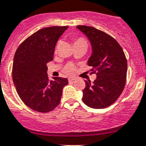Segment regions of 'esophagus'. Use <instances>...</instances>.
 Returning a JSON list of instances; mask_svg holds the SVG:
<instances>
[{"mask_svg": "<svg viewBox=\"0 0 146 146\" xmlns=\"http://www.w3.org/2000/svg\"><path fill=\"white\" fill-rule=\"evenodd\" d=\"M74 80H75L74 78H68V82H69V83H72V82L74 81Z\"/></svg>", "mask_w": 146, "mask_h": 146, "instance_id": "obj_1", "label": "esophagus"}]
</instances>
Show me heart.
<instances>
[{
    "instance_id": "1",
    "label": "heart",
    "mask_w": 146,
    "mask_h": 146,
    "mask_svg": "<svg viewBox=\"0 0 146 146\" xmlns=\"http://www.w3.org/2000/svg\"><path fill=\"white\" fill-rule=\"evenodd\" d=\"M60 44V41H58L57 43H56V49H55V50H57ZM74 44H86L88 45L87 41H86L84 38H81V37H80V38H75V40H74ZM75 66H74V64H72V63H68V64H67L65 66L64 68H63V69H62V72H64L66 74H67V75H72V74H74V73H75Z\"/></svg>"
}]
</instances>
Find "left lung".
Wrapping results in <instances>:
<instances>
[{"label": "left lung", "instance_id": "1", "mask_svg": "<svg viewBox=\"0 0 146 146\" xmlns=\"http://www.w3.org/2000/svg\"><path fill=\"white\" fill-rule=\"evenodd\" d=\"M92 45V55L88 65L92 67L90 74H96V79L91 83L85 81L83 102L90 108H108L120 96L126 82L127 63L123 49L115 38L92 27L78 25Z\"/></svg>", "mask_w": 146, "mask_h": 146}]
</instances>
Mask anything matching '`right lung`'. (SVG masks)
Here are the masks:
<instances>
[{
	"instance_id": "right-lung-1",
	"label": "right lung",
	"mask_w": 146,
	"mask_h": 146,
	"mask_svg": "<svg viewBox=\"0 0 146 146\" xmlns=\"http://www.w3.org/2000/svg\"><path fill=\"white\" fill-rule=\"evenodd\" d=\"M68 26L44 27L25 39L15 51L13 80L19 97L35 111L48 113L59 105L62 89L68 84L60 77L49 80L47 63L54 58V49Z\"/></svg>"
}]
</instances>
